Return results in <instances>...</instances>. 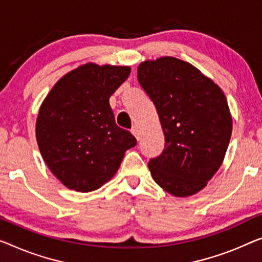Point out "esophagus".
<instances>
[{
    "instance_id": "esophagus-1",
    "label": "esophagus",
    "mask_w": 262,
    "mask_h": 262,
    "mask_svg": "<svg viewBox=\"0 0 262 262\" xmlns=\"http://www.w3.org/2000/svg\"><path fill=\"white\" fill-rule=\"evenodd\" d=\"M130 132H132V134L135 136L136 140H140V132H139V128L138 127H133Z\"/></svg>"
}]
</instances>
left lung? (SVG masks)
Listing matches in <instances>:
<instances>
[{"label": "left lung", "mask_w": 262, "mask_h": 262, "mask_svg": "<svg viewBox=\"0 0 262 262\" xmlns=\"http://www.w3.org/2000/svg\"><path fill=\"white\" fill-rule=\"evenodd\" d=\"M138 80L165 135V149L148 163L154 181L174 196L200 192L220 168L231 140L224 92L194 66L170 56L142 62Z\"/></svg>", "instance_id": "left-lung-1"}]
</instances>
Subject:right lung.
<instances>
[{
  "instance_id": "obj_1",
  "label": "right lung",
  "mask_w": 262,
  "mask_h": 262,
  "mask_svg": "<svg viewBox=\"0 0 262 262\" xmlns=\"http://www.w3.org/2000/svg\"><path fill=\"white\" fill-rule=\"evenodd\" d=\"M129 67L87 63L66 74L46 97L36 120L41 155L69 189L87 193L114 177L136 139L120 128L109 97Z\"/></svg>"
}]
</instances>
